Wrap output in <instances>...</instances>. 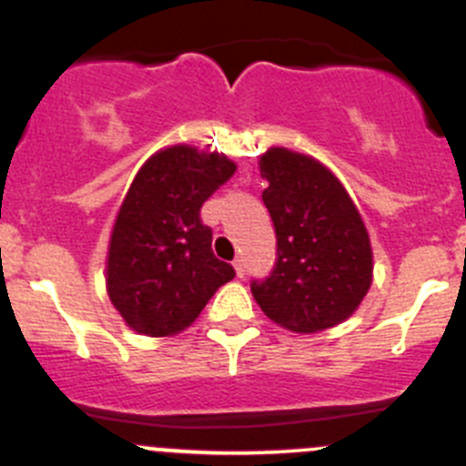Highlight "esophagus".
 I'll return each mask as SVG.
<instances>
[{
  "label": "esophagus",
  "mask_w": 466,
  "mask_h": 466,
  "mask_svg": "<svg viewBox=\"0 0 466 466\" xmlns=\"http://www.w3.org/2000/svg\"><path fill=\"white\" fill-rule=\"evenodd\" d=\"M234 270H237L238 277L246 275V263H243L241 257H238V259H234Z\"/></svg>",
  "instance_id": "1"
}]
</instances>
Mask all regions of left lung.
<instances>
[{"instance_id":"obj_1","label":"left lung","mask_w":466,"mask_h":466,"mask_svg":"<svg viewBox=\"0 0 466 466\" xmlns=\"http://www.w3.org/2000/svg\"><path fill=\"white\" fill-rule=\"evenodd\" d=\"M259 168L277 257L266 279H252V295L270 320L290 331L336 327L372 284L363 218L338 177L309 155L270 148Z\"/></svg>"}]
</instances>
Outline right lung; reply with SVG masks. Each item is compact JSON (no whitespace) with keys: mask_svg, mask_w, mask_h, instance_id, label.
<instances>
[{"mask_svg":"<svg viewBox=\"0 0 466 466\" xmlns=\"http://www.w3.org/2000/svg\"><path fill=\"white\" fill-rule=\"evenodd\" d=\"M234 171L225 155L171 146L133 180L112 229L107 293L135 331H182L234 279V268L214 257L211 228L200 218L205 200Z\"/></svg>","mask_w":466,"mask_h":466,"instance_id":"add662e5","label":"right lung"}]
</instances>
